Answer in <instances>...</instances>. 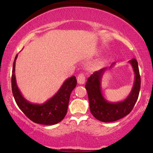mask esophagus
<instances>
[{
    "mask_svg": "<svg viewBox=\"0 0 153 153\" xmlns=\"http://www.w3.org/2000/svg\"><path fill=\"white\" fill-rule=\"evenodd\" d=\"M85 74L83 73H81L78 75L77 76V81L79 84H83L85 83Z\"/></svg>",
    "mask_w": 153,
    "mask_h": 153,
    "instance_id": "esophagus-1",
    "label": "esophagus"
}]
</instances>
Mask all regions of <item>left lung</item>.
Wrapping results in <instances>:
<instances>
[{
    "label": "left lung",
    "instance_id": "left-lung-1",
    "mask_svg": "<svg viewBox=\"0 0 153 153\" xmlns=\"http://www.w3.org/2000/svg\"><path fill=\"white\" fill-rule=\"evenodd\" d=\"M129 62L134 72V82L130 94L122 102L116 103L108 102L102 95L101 79L107 68L96 71L88 79L85 87L88 95L90 110L93 116L100 121L104 123L114 122L126 116L131 112L137 101L141 88L139 65L135 58ZM114 64L115 62L112 63L110 68Z\"/></svg>",
    "mask_w": 153,
    "mask_h": 153
}]
</instances>
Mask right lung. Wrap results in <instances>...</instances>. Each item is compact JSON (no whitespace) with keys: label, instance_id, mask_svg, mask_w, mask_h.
<instances>
[{"label":"right lung","instance_id":"add662e5","mask_svg":"<svg viewBox=\"0 0 153 153\" xmlns=\"http://www.w3.org/2000/svg\"><path fill=\"white\" fill-rule=\"evenodd\" d=\"M14 58L12 74V90L14 98L23 113L33 122L42 125H55L60 122L66 116L70 94L76 85L74 76L67 79L57 93L51 99L42 104H32L23 97L16 82Z\"/></svg>","mask_w":153,"mask_h":153}]
</instances>
